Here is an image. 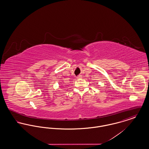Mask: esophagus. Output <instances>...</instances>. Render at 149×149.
I'll return each instance as SVG.
<instances>
[{"label":"esophagus","instance_id":"1","mask_svg":"<svg viewBox=\"0 0 149 149\" xmlns=\"http://www.w3.org/2000/svg\"><path fill=\"white\" fill-rule=\"evenodd\" d=\"M81 78H82V76H81V75H78V77H77V79H81Z\"/></svg>","mask_w":149,"mask_h":149}]
</instances>
